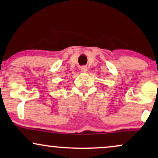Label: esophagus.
<instances>
[{"mask_svg": "<svg viewBox=\"0 0 158 158\" xmlns=\"http://www.w3.org/2000/svg\"><path fill=\"white\" fill-rule=\"evenodd\" d=\"M88 68L87 66H81V71L83 72V73H86L88 71Z\"/></svg>", "mask_w": 158, "mask_h": 158, "instance_id": "esophagus-1", "label": "esophagus"}]
</instances>
